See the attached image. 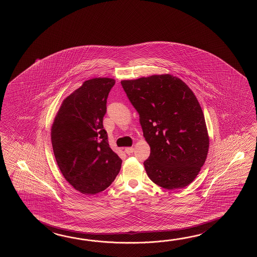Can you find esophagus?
<instances>
[{"label": "esophagus", "instance_id": "1", "mask_svg": "<svg viewBox=\"0 0 257 257\" xmlns=\"http://www.w3.org/2000/svg\"><path fill=\"white\" fill-rule=\"evenodd\" d=\"M134 152V148L133 147H126L125 148V153H126V154H128V155H131V154H132V153Z\"/></svg>", "mask_w": 257, "mask_h": 257}]
</instances>
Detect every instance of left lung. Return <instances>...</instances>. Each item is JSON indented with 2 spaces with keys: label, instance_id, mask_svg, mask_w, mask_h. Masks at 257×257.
I'll return each mask as SVG.
<instances>
[{
  "label": "left lung",
  "instance_id": "8db88e82",
  "mask_svg": "<svg viewBox=\"0 0 257 257\" xmlns=\"http://www.w3.org/2000/svg\"><path fill=\"white\" fill-rule=\"evenodd\" d=\"M121 84L151 147L143 163L148 176L169 190L188 186L205 164L209 145L202 109L191 89L170 74Z\"/></svg>",
  "mask_w": 257,
  "mask_h": 257
}]
</instances>
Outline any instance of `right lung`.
Segmentation results:
<instances>
[{"label":"right lung","mask_w":257,"mask_h":257,"mask_svg":"<svg viewBox=\"0 0 257 257\" xmlns=\"http://www.w3.org/2000/svg\"><path fill=\"white\" fill-rule=\"evenodd\" d=\"M115 80L94 78L63 101L51 127V142L61 174L85 195L104 191L120 171L121 160L103 126L106 100Z\"/></svg>","instance_id":"add662e5"}]
</instances>
